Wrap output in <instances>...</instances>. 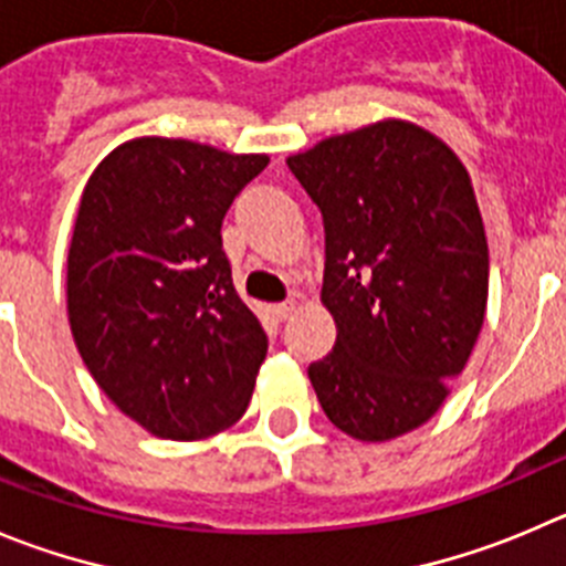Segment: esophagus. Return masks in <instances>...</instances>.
Wrapping results in <instances>:
<instances>
[{
  "instance_id": "1",
  "label": "esophagus",
  "mask_w": 566,
  "mask_h": 566,
  "mask_svg": "<svg viewBox=\"0 0 566 566\" xmlns=\"http://www.w3.org/2000/svg\"><path fill=\"white\" fill-rule=\"evenodd\" d=\"M293 313H295V301H282V304L273 307V315H276L279 321H287Z\"/></svg>"
}]
</instances>
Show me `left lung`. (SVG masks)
<instances>
[{
  "label": "left lung",
  "instance_id": "1",
  "mask_svg": "<svg viewBox=\"0 0 566 566\" xmlns=\"http://www.w3.org/2000/svg\"><path fill=\"white\" fill-rule=\"evenodd\" d=\"M321 209V301L335 348L310 366L326 419L357 441L424 424L467 366L489 301V245L461 158L382 119L287 158Z\"/></svg>",
  "mask_w": 566,
  "mask_h": 566
}]
</instances>
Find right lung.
<instances>
[{
  "instance_id": "obj_1",
  "label": "right lung",
  "mask_w": 566,
  "mask_h": 566,
  "mask_svg": "<svg viewBox=\"0 0 566 566\" xmlns=\"http://www.w3.org/2000/svg\"><path fill=\"white\" fill-rule=\"evenodd\" d=\"M268 161L142 136L83 189L69 326L94 382L153 436L198 441L245 413L268 335L237 295L220 226Z\"/></svg>"
}]
</instances>
